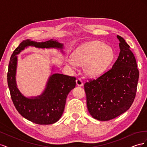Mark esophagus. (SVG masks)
Returning a JSON list of instances; mask_svg holds the SVG:
<instances>
[{"label":"esophagus","instance_id":"esophagus-1","mask_svg":"<svg viewBox=\"0 0 147 147\" xmlns=\"http://www.w3.org/2000/svg\"><path fill=\"white\" fill-rule=\"evenodd\" d=\"M76 83H77V85L80 86H83V82L80 78H77V80H76Z\"/></svg>","mask_w":147,"mask_h":147}]
</instances>
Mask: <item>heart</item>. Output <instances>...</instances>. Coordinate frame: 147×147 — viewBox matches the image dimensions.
I'll list each match as a JSON object with an SVG mask.
<instances>
[{"mask_svg":"<svg viewBox=\"0 0 147 147\" xmlns=\"http://www.w3.org/2000/svg\"><path fill=\"white\" fill-rule=\"evenodd\" d=\"M73 59H69L67 64L72 68L77 64L84 65V72L89 77H95L103 74L113 59L114 54L111 48L105 43L92 41L84 43L75 50Z\"/></svg>","mask_w":147,"mask_h":147,"instance_id":"obj_1","label":"heart"}]
</instances>
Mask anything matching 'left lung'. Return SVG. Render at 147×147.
Segmentation results:
<instances>
[{
  "mask_svg": "<svg viewBox=\"0 0 147 147\" xmlns=\"http://www.w3.org/2000/svg\"><path fill=\"white\" fill-rule=\"evenodd\" d=\"M117 37L120 52L112 69L84 84L88 110L99 121H109L126 112L137 92L139 72L136 57L125 40Z\"/></svg>",
  "mask_w": 147,
  "mask_h": 147,
  "instance_id": "left-lung-1",
  "label": "left lung"
}]
</instances>
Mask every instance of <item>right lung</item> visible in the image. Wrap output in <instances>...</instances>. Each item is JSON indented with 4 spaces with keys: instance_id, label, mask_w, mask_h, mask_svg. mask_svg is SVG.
<instances>
[{
    "instance_id": "add662e5",
    "label": "right lung",
    "mask_w": 147,
    "mask_h": 147,
    "mask_svg": "<svg viewBox=\"0 0 147 147\" xmlns=\"http://www.w3.org/2000/svg\"><path fill=\"white\" fill-rule=\"evenodd\" d=\"M63 48V44L50 39L44 42H36L29 39L23 40L11 56L7 73V82L11 98L16 109L26 119L38 124H51L61 118L69 92L76 86V78L55 74L48 80L43 94L35 98L28 99L21 94L16 87L15 75L17 56L25 47Z\"/></svg>"
}]
</instances>
